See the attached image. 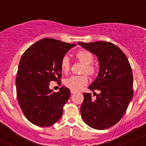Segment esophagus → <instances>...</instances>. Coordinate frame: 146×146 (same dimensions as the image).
<instances>
[{
  "label": "esophagus",
  "instance_id": "1",
  "mask_svg": "<svg viewBox=\"0 0 146 146\" xmlns=\"http://www.w3.org/2000/svg\"><path fill=\"white\" fill-rule=\"evenodd\" d=\"M70 92H71V94H75V93H76V91H73V90H71Z\"/></svg>",
  "mask_w": 146,
  "mask_h": 146
}]
</instances>
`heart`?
I'll use <instances>...</instances> for the list:
<instances>
[{"label":"heart","mask_w":146,"mask_h":146,"mask_svg":"<svg viewBox=\"0 0 146 146\" xmlns=\"http://www.w3.org/2000/svg\"><path fill=\"white\" fill-rule=\"evenodd\" d=\"M76 57L79 60V61L85 65V67L83 68V73H87L89 75L95 74L96 68L92 65L94 60V56L91 52L86 50H80L76 53ZM60 66L63 73H66L70 70V60L67 56L65 55L60 59ZM88 81H89V78L86 75L71 76L64 80V85L71 90L79 91L85 85L87 84Z\"/></svg>","instance_id":"heart-1"}]
</instances>
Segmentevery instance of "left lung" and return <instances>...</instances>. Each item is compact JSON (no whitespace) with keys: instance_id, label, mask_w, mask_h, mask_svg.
Wrapping results in <instances>:
<instances>
[{"instance_id":"1","label":"left lung","mask_w":146,"mask_h":146,"mask_svg":"<svg viewBox=\"0 0 146 146\" xmlns=\"http://www.w3.org/2000/svg\"><path fill=\"white\" fill-rule=\"evenodd\" d=\"M79 45L96 54L99 72L89 86L90 90L100 91L92 99L91 93H84L80 108L81 116L88 126L105 129L116 124L122 118L133 98V73L125 54L111 42H79Z\"/></svg>"}]
</instances>
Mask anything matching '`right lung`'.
<instances>
[{
  "instance_id": "1",
  "label": "right lung",
  "mask_w": 146,
  "mask_h": 146,
  "mask_svg": "<svg viewBox=\"0 0 146 146\" xmlns=\"http://www.w3.org/2000/svg\"><path fill=\"white\" fill-rule=\"evenodd\" d=\"M75 45L46 38L31 45L22 56L16 80L17 99L24 115L33 124L49 127L61 117L70 91L62 86L54 92L49 83L60 81V59Z\"/></svg>"
}]
</instances>
